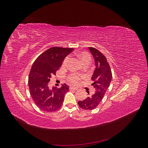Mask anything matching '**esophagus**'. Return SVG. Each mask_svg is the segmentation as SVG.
<instances>
[{
    "mask_svg": "<svg viewBox=\"0 0 148 148\" xmlns=\"http://www.w3.org/2000/svg\"><path fill=\"white\" fill-rule=\"evenodd\" d=\"M69 89H70V91H71V90H74V91L78 90V89L77 88H74L73 86H70L69 87Z\"/></svg>",
    "mask_w": 148,
    "mask_h": 148,
    "instance_id": "1",
    "label": "esophagus"
}]
</instances>
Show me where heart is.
I'll return each instance as SVG.
<instances>
[{
	"mask_svg": "<svg viewBox=\"0 0 148 148\" xmlns=\"http://www.w3.org/2000/svg\"><path fill=\"white\" fill-rule=\"evenodd\" d=\"M78 57L82 60V62L83 63V64H85L86 63H90L91 62V56L88 53L86 52H82L81 53H78ZM70 58L69 56L66 57L64 60H63V62L62 64V66L63 68H66L68 66L69 63L70 62ZM83 78L82 75H80L77 73H70L66 77V79L70 83L76 85L78 84L79 82L81 81V79Z\"/></svg>",
	"mask_w": 148,
	"mask_h": 148,
	"instance_id": "heart-1",
	"label": "heart"
}]
</instances>
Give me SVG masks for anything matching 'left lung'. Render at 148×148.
Segmentation results:
<instances>
[{
  "mask_svg": "<svg viewBox=\"0 0 148 148\" xmlns=\"http://www.w3.org/2000/svg\"><path fill=\"white\" fill-rule=\"evenodd\" d=\"M89 49L95 60L96 69L91 78L95 92L84 100L78 102L80 108L84 110H93L100 104L110 86L112 77L110 65L104 55L95 47H89ZM87 92L90 95L89 91Z\"/></svg>",
  "mask_w": 148,
  "mask_h": 148,
  "instance_id": "1",
  "label": "left lung"
}]
</instances>
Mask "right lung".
Returning <instances> with one entry per match:
<instances>
[{
	"mask_svg": "<svg viewBox=\"0 0 148 148\" xmlns=\"http://www.w3.org/2000/svg\"><path fill=\"white\" fill-rule=\"evenodd\" d=\"M73 48L53 47L39 56L31 66L28 77L30 95L39 108L45 112H54L63 104L65 95L69 91L65 83L60 88L49 87L52 75H56L65 57Z\"/></svg>",
	"mask_w": 148,
	"mask_h": 148,
	"instance_id": "add662e5",
	"label": "right lung"
}]
</instances>
